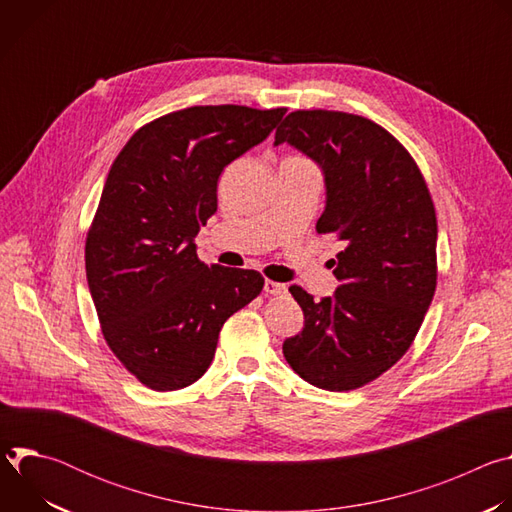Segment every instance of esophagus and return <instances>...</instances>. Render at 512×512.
Returning a JSON list of instances; mask_svg holds the SVG:
<instances>
[{
  "mask_svg": "<svg viewBox=\"0 0 512 512\" xmlns=\"http://www.w3.org/2000/svg\"><path fill=\"white\" fill-rule=\"evenodd\" d=\"M287 291V285L285 283H279V281H273V279H265V294L269 296H281Z\"/></svg>",
  "mask_w": 512,
  "mask_h": 512,
  "instance_id": "obj_1",
  "label": "esophagus"
}]
</instances>
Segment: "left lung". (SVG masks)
<instances>
[{
	"mask_svg": "<svg viewBox=\"0 0 512 512\" xmlns=\"http://www.w3.org/2000/svg\"><path fill=\"white\" fill-rule=\"evenodd\" d=\"M291 143L326 178L316 231L342 245L332 259L334 298L289 291L304 312L283 356L304 381L352 391L381 377L409 350L437 283V218L425 178L385 127L326 109L289 113L275 145Z\"/></svg>",
	"mask_w": 512,
	"mask_h": 512,
	"instance_id": "8db88e82",
	"label": "left lung"
}]
</instances>
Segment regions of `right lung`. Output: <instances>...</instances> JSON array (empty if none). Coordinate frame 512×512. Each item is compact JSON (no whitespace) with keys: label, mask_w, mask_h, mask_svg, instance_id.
Listing matches in <instances>:
<instances>
[{"label":"right lung","mask_w":512,"mask_h":512,"mask_svg":"<svg viewBox=\"0 0 512 512\" xmlns=\"http://www.w3.org/2000/svg\"><path fill=\"white\" fill-rule=\"evenodd\" d=\"M285 107L198 105L139 127L115 158L87 233L101 332L145 387L198 381L218 332L263 289L253 269L206 265L194 237L216 212L218 176L261 143Z\"/></svg>","instance_id":"obj_1"}]
</instances>
